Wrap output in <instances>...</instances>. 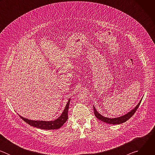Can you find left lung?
Returning a JSON list of instances; mask_svg holds the SVG:
<instances>
[{
	"label": "left lung",
	"mask_w": 155,
	"mask_h": 155,
	"mask_svg": "<svg viewBox=\"0 0 155 155\" xmlns=\"http://www.w3.org/2000/svg\"><path fill=\"white\" fill-rule=\"evenodd\" d=\"M142 99L140 100V101L139 102V103L137 105V106L134 108L132 109L131 111H130L129 112H128L127 114L120 117H118V118H107V117H104L102 115H101L100 114L98 113V112L96 110V109L95 108V107L93 106V109H94V115L96 116V117L97 118H98L99 120H100L101 121L105 122L106 123L108 124H121L123 123L126 122V121H127L132 115H133L135 112H136V110H137L139 106L140 105V104L141 103Z\"/></svg>",
	"instance_id": "left-lung-1"
}]
</instances>
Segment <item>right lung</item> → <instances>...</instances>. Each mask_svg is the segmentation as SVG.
Here are the masks:
<instances>
[{"instance_id":"add662e5","label":"right lung","mask_w":155,"mask_h":155,"mask_svg":"<svg viewBox=\"0 0 155 155\" xmlns=\"http://www.w3.org/2000/svg\"><path fill=\"white\" fill-rule=\"evenodd\" d=\"M70 99L68 101L64 111L61 115L54 121H34V120H30L27 118H23L19 115L20 118L24 120L26 123L29 124V125L40 128L41 129H57L60 128L65 122L68 120V110L69 107Z\"/></svg>"}]
</instances>
